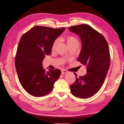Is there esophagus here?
<instances>
[{
	"label": "esophagus",
	"instance_id": "1",
	"mask_svg": "<svg viewBox=\"0 0 124 124\" xmlns=\"http://www.w3.org/2000/svg\"><path fill=\"white\" fill-rule=\"evenodd\" d=\"M68 70H62V74H65L66 73H68Z\"/></svg>",
	"mask_w": 124,
	"mask_h": 124
}]
</instances>
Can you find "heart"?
<instances>
[{
	"label": "heart",
	"instance_id": "b5f03b06",
	"mask_svg": "<svg viewBox=\"0 0 124 124\" xmlns=\"http://www.w3.org/2000/svg\"><path fill=\"white\" fill-rule=\"evenodd\" d=\"M64 40L68 46H70L75 44H78V40L77 39L75 36H72V35H69V36L65 37L64 38ZM59 39H56L54 41V43H53L52 45V50H55L59 44Z\"/></svg>",
	"mask_w": 124,
	"mask_h": 124
}]
</instances>
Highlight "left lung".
I'll list each match as a JSON object with an SVG mask.
<instances>
[{
    "label": "left lung",
    "instance_id": "obj_1",
    "mask_svg": "<svg viewBox=\"0 0 124 124\" xmlns=\"http://www.w3.org/2000/svg\"><path fill=\"white\" fill-rule=\"evenodd\" d=\"M82 40V50L77 60L87 65V74L76 78L70 86L72 93L81 99L90 98L103 85L110 65V54L108 44L104 37L87 24L69 27Z\"/></svg>",
    "mask_w": 124,
    "mask_h": 124
}]
</instances>
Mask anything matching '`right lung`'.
<instances>
[{"label": "right lung", "mask_w": 124, "mask_h": 124, "mask_svg": "<svg viewBox=\"0 0 124 124\" xmlns=\"http://www.w3.org/2000/svg\"><path fill=\"white\" fill-rule=\"evenodd\" d=\"M65 28L53 29L36 26L21 37L15 57V66L20 83L27 93L34 97L49 93L61 71L43 69L42 62L50 54L52 45Z\"/></svg>", "instance_id": "add662e5"}]
</instances>
